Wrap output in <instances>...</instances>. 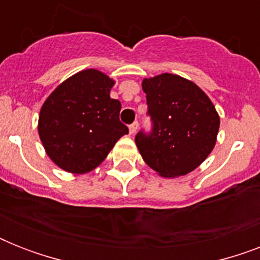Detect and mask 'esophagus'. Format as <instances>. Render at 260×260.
<instances>
[{
    "label": "esophagus",
    "mask_w": 260,
    "mask_h": 260,
    "mask_svg": "<svg viewBox=\"0 0 260 260\" xmlns=\"http://www.w3.org/2000/svg\"><path fill=\"white\" fill-rule=\"evenodd\" d=\"M138 128H139V122H138V121L132 122V124H131V125H129V132H131V134H132V135H134L135 132L138 131Z\"/></svg>",
    "instance_id": "obj_1"
}]
</instances>
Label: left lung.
Wrapping results in <instances>:
<instances>
[{"mask_svg":"<svg viewBox=\"0 0 260 260\" xmlns=\"http://www.w3.org/2000/svg\"><path fill=\"white\" fill-rule=\"evenodd\" d=\"M152 128L139 131L135 142L144 162L162 177L193 171L212 152L220 117L209 97L179 75L143 81Z\"/></svg>","mask_w":260,"mask_h":260,"instance_id":"1","label":"left lung"}]
</instances>
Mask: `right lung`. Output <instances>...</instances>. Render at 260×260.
Instances as JSON below:
<instances>
[{"instance_id":"right-lung-1","label":"right lung","mask_w":260,"mask_h":260,"mask_svg":"<svg viewBox=\"0 0 260 260\" xmlns=\"http://www.w3.org/2000/svg\"><path fill=\"white\" fill-rule=\"evenodd\" d=\"M113 85L101 71L83 70L60 83L43 104L39 136L60 169L89 173L128 134L118 118L121 104L109 95Z\"/></svg>"}]
</instances>
